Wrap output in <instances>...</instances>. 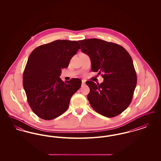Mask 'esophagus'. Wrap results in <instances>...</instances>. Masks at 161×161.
Instances as JSON below:
<instances>
[{"label": "esophagus", "mask_w": 161, "mask_h": 161, "mask_svg": "<svg viewBox=\"0 0 161 161\" xmlns=\"http://www.w3.org/2000/svg\"><path fill=\"white\" fill-rule=\"evenodd\" d=\"M85 83H86V80H82V85H84V84H85Z\"/></svg>", "instance_id": "esophagus-1"}]
</instances>
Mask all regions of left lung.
I'll return each instance as SVG.
<instances>
[{
    "mask_svg": "<svg viewBox=\"0 0 161 161\" xmlns=\"http://www.w3.org/2000/svg\"><path fill=\"white\" fill-rule=\"evenodd\" d=\"M81 51L91 58L93 72L104 73L102 83L87 81L92 108L108 118L121 114L131 101L137 83L132 58L123 46L97 38L80 40Z\"/></svg>",
    "mask_w": 161,
    "mask_h": 161,
    "instance_id": "left-lung-1",
    "label": "left lung"
}]
</instances>
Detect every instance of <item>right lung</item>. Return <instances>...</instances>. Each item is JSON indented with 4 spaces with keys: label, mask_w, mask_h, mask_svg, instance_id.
<instances>
[{
    "label": "right lung",
    "mask_w": 161,
    "mask_h": 161,
    "mask_svg": "<svg viewBox=\"0 0 161 161\" xmlns=\"http://www.w3.org/2000/svg\"><path fill=\"white\" fill-rule=\"evenodd\" d=\"M80 49L77 41L57 40L36 47L31 53L23 75V85L33 112L51 120L67 110L72 96L80 88L81 80L63 81L61 69L66 68Z\"/></svg>",
    "instance_id": "1"
}]
</instances>
